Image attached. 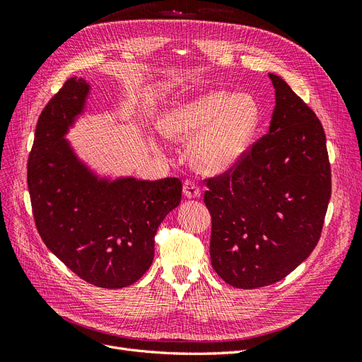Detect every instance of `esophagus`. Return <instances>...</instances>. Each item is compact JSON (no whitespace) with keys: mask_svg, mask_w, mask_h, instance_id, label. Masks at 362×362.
<instances>
[{"mask_svg":"<svg viewBox=\"0 0 362 362\" xmlns=\"http://www.w3.org/2000/svg\"><path fill=\"white\" fill-rule=\"evenodd\" d=\"M182 189H184V194L187 196V198H190V199L199 198V196H201V190L198 187V184H194L190 180H187V181L184 182V187Z\"/></svg>","mask_w":362,"mask_h":362,"instance_id":"34e87169","label":"esophagus"}]
</instances>
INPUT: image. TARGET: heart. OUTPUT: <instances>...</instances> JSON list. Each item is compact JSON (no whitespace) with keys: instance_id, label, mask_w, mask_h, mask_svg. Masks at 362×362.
<instances>
[{"instance_id":"obj_1","label":"heart","mask_w":362,"mask_h":362,"mask_svg":"<svg viewBox=\"0 0 362 362\" xmlns=\"http://www.w3.org/2000/svg\"><path fill=\"white\" fill-rule=\"evenodd\" d=\"M259 105L246 92L211 90L172 107L160 122L161 133L175 141L193 140L192 166L218 175L243 160L259 127Z\"/></svg>"}]
</instances>
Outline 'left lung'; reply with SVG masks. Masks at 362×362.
<instances>
[{
	"instance_id": "8db88e82",
	"label": "left lung",
	"mask_w": 362,
	"mask_h": 362,
	"mask_svg": "<svg viewBox=\"0 0 362 362\" xmlns=\"http://www.w3.org/2000/svg\"><path fill=\"white\" fill-rule=\"evenodd\" d=\"M266 136L235 168L206 180L210 257L237 288L286 278L319 243L331 199V164L319 117L281 76Z\"/></svg>"
}]
</instances>
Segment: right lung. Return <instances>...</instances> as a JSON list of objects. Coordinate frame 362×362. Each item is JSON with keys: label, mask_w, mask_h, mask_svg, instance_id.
<instances>
[{"label": "right lung", "mask_w": 362, "mask_h": 362, "mask_svg": "<svg viewBox=\"0 0 362 362\" xmlns=\"http://www.w3.org/2000/svg\"><path fill=\"white\" fill-rule=\"evenodd\" d=\"M90 84L72 76L43 108L28 157L33 216L43 243L75 275L101 288L139 281L154 259L163 218L181 202L178 178L100 177L64 139Z\"/></svg>", "instance_id": "1"}]
</instances>
